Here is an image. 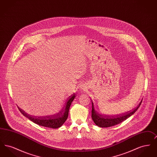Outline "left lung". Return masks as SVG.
I'll list each match as a JSON object with an SVG mask.
<instances>
[{"label": "left lung", "instance_id": "8db88e82", "mask_svg": "<svg viewBox=\"0 0 157 157\" xmlns=\"http://www.w3.org/2000/svg\"><path fill=\"white\" fill-rule=\"evenodd\" d=\"M142 100L141 102L132 111H129L127 113H124V114L118 115L115 116H106L98 113L96 110L94 109V105L92 102V118L94 121V123L98 126L101 128H106V127H112L115 125L121 123L124 121L127 120L129 117H130L132 115H133L135 112L137 111L139 108L141 104Z\"/></svg>", "mask_w": 157, "mask_h": 157}]
</instances>
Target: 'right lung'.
<instances>
[{"instance_id": "obj_1", "label": "right lung", "mask_w": 157, "mask_h": 157, "mask_svg": "<svg viewBox=\"0 0 157 157\" xmlns=\"http://www.w3.org/2000/svg\"><path fill=\"white\" fill-rule=\"evenodd\" d=\"M75 98V94L70 97L67 102L66 105L64 106V108H63V109L59 113L51 116H46L44 117H33L26 113L19 106H17V108L23 115L29 119L34 123L40 126L55 129L61 127L66 121V120H67L70 106Z\"/></svg>"}]
</instances>
